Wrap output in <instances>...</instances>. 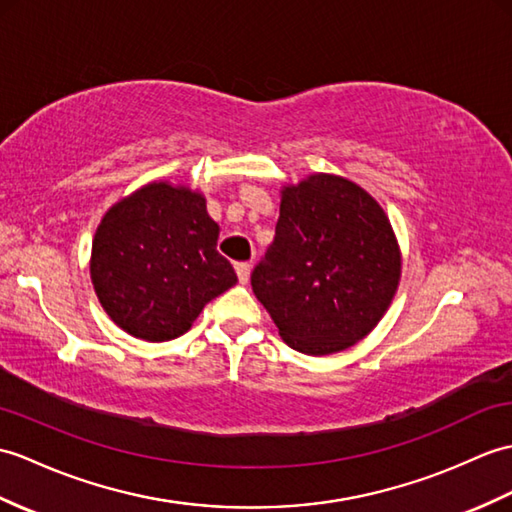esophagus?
<instances>
[{"label":"esophagus","mask_w":512,"mask_h":512,"mask_svg":"<svg viewBox=\"0 0 512 512\" xmlns=\"http://www.w3.org/2000/svg\"><path fill=\"white\" fill-rule=\"evenodd\" d=\"M235 272L240 283H248V279H251V264H248V261H237Z\"/></svg>","instance_id":"34e87169"}]
</instances>
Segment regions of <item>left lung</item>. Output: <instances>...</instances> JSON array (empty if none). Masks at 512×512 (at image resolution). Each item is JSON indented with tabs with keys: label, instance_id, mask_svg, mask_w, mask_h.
<instances>
[{
	"label": "left lung",
	"instance_id": "left-lung-1",
	"mask_svg": "<svg viewBox=\"0 0 512 512\" xmlns=\"http://www.w3.org/2000/svg\"><path fill=\"white\" fill-rule=\"evenodd\" d=\"M399 272L382 207L347 178L314 174L283 189L275 240L251 285L292 349L327 355L377 325Z\"/></svg>",
	"mask_w": 512,
	"mask_h": 512
}]
</instances>
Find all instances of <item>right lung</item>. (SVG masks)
I'll list each match as a JSON object with an SVG mask.
<instances>
[{"label": "right lung", "mask_w": 512, "mask_h": 512, "mask_svg": "<svg viewBox=\"0 0 512 512\" xmlns=\"http://www.w3.org/2000/svg\"><path fill=\"white\" fill-rule=\"evenodd\" d=\"M218 224L187 187L150 183L106 213L93 240L91 281L130 336L163 342L192 327L211 299L237 283L218 253Z\"/></svg>", "instance_id": "1"}]
</instances>
